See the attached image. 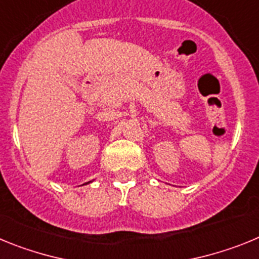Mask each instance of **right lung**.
<instances>
[{
  "instance_id": "right-lung-1",
  "label": "right lung",
  "mask_w": 259,
  "mask_h": 259,
  "mask_svg": "<svg viewBox=\"0 0 259 259\" xmlns=\"http://www.w3.org/2000/svg\"><path fill=\"white\" fill-rule=\"evenodd\" d=\"M88 183H91V182H88ZM85 184H87V183H85Z\"/></svg>"
}]
</instances>
